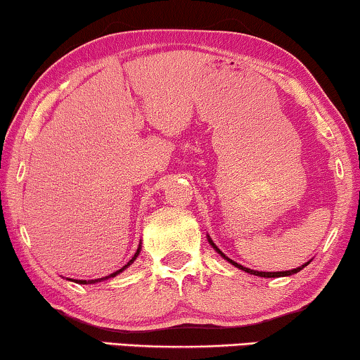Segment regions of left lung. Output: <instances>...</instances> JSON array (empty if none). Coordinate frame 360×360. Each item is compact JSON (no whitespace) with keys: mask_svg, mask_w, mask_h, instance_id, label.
Instances as JSON below:
<instances>
[{"mask_svg":"<svg viewBox=\"0 0 360 360\" xmlns=\"http://www.w3.org/2000/svg\"><path fill=\"white\" fill-rule=\"evenodd\" d=\"M210 243H211V245H213V248L218 250V252L223 255V257L226 259V260H229L231 264L234 265V267H238V269H240V270H244V272H248V274H252V275H259V277H265V278H275V277H285V275H292V274H297V272H300V270L302 269H304L307 267L308 264H304V265H302V267H297V269H293V270H285V272H257V270H250V269H248V267H243V265L240 264H238V262H234V260H231V259H228L226 257V255L221 252V250L216 248V245L213 244V240L210 239Z\"/></svg>","mask_w":360,"mask_h":360,"instance_id":"left-lung-1","label":"left lung"}]
</instances>
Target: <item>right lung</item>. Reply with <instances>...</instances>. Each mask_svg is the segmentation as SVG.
I'll return each instance as SVG.
<instances>
[{
  "label": "right lung",
  "mask_w": 360,
  "mask_h": 360,
  "mask_svg": "<svg viewBox=\"0 0 360 360\" xmlns=\"http://www.w3.org/2000/svg\"><path fill=\"white\" fill-rule=\"evenodd\" d=\"M139 252H141V248H139V249H137V252L134 254V257H132V259L129 260V262H127V265H131L132 262H134V260H136V257H137V255H139ZM127 265H124V267H122V269H120V270H116V272H112L111 275H108V277H103V278H96V280H88V282H86V280H77V283H83V285H85V283H95V282H101V280H106V278L116 277V275H117V274H120V272H122V270H124V269L127 267Z\"/></svg>",
  "instance_id": "add662e5"
}]
</instances>
